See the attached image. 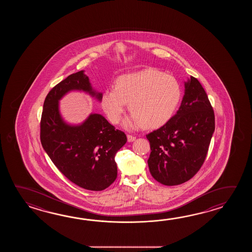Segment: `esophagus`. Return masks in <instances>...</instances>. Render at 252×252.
Listing matches in <instances>:
<instances>
[{
    "instance_id": "34e87169",
    "label": "esophagus",
    "mask_w": 252,
    "mask_h": 252,
    "mask_svg": "<svg viewBox=\"0 0 252 252\" xmlns=\"http://www.w3.org/2000/svg\"><path fill=\"white\" fill-rule=\"evenodd\" d=\"M127 139H128V142H132V141H134V140L136 139V137L133 136V135L128 134V136H127Z\"/></svg>"
}]
</instances>
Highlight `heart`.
<instances>
[{"label": "heart", "instance_id": "1", "mask_svg": "<svg viewBox=\"0 0 252 252\" xmlns=\"http://www.w3.org/2000/svg\"><path fill=\"white\" fill-rule=\"evenodd\" d=\"M182 97L178 81L157 69H144L120 75L113 89L102 93L101 102L109 121L121 122L126 103L132 114L124 126L127 128H159L169 122Z\"/></svg>", "mask_w": 252, "mask_h": 252}]
</instances>
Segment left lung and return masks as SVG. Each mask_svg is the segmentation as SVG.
<instances>
[{
	"label": "left lung",
	"instance_id": "left-lung-1",
	"mask_svg": "<svg viewBox=\"0 0 252 252\" xmlns=\"http://www.w3.org/2000/svg\"><path fill=\"white\" fill-rule=\"evenodd\" d=\"M185 95L168 123L146 135L151 176L165 186L187 182L203 166L215 128L214 109L202 85L191 76Z\"/></svg>",
	"mask_w": 252,
	"mask_h": 252
}]
</instances>
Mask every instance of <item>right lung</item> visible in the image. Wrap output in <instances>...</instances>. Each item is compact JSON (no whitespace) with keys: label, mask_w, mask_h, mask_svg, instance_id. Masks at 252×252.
Masks as SVG:
<instances>
[{"label":"right lung","mask_w":252,"mask_h":252,"mask_svg":"<svg viewBox=\"0 0 252 252\" xmlns=\"http://www.w3.org/2000/svg\"><path fill=\"white\" fill-rule=\"evenodd\" d=\"M79 90L101 101L102 94L93 90L84 70L68 75L49 91L43 105L40 141L54 165L64 177L80 188L102 191L117 177L115 154L126 141L98 113H92L80 125L65 124L59 113V100L66 93Z\"/></svg>","instance_id":"1"}]
</instances>
